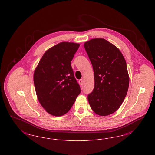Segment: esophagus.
Listing matches in <instances>:
<instances>
[{"label": "esophagus", "instance_id": "esophagus-1", "mask_svg": "<svg viewBox=\"0 0 155 155\" xmlns=\"http://www.w3.org/2000/svg\"><path fill=\"white\" fill-rule=\"evenodd\" d=\"M83 82H84V81H83L82 79L79 80V83H80V84H81V85H82V84H83Z\"/></svg>", "mask_w": 155, "mask_h": 155}]
</instances>
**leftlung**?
Segmentation results:
<instances>
[{"label":"left lung","mask_w":155,"mask_h":155,"mask_svg":"<svg viewBox=\"0 0 155 155\" xmlns=\"http://www.w3.org/2000/svg\"><path fill=\"white\" fill-rule=\"evenodd\" d=\"M84 47L95 81L88 101L94 113L107 116L118 110L127 95L130 79L126 62L117 47L104 38L91 39Z\"/></svg>","instance_id":"8db88e82"}]
</instances>
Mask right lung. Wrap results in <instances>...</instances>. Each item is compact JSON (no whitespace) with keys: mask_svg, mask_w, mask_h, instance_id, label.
Segmentation results:
<instances>
[{"mask_svg":"<svg viewBox=\"0 0 155 155\" xmlns=\"http://www.w3.org/2000/svg\"><path fill=\"white\" fill-rule=\"evenodd\" d=\"M80 44L61 42L48 49L36 66L33 81L38 100L47 113L65 115L81 93L71 61Z\"/></svg>","mask_w":155,"mask_h":155,"instance_id":"right-lung-1","label":"right lung"}]
</instances>
